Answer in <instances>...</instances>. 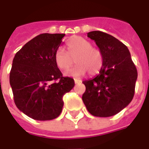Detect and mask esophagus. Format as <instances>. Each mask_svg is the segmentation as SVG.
<instances>
[{"label":"esophagus","mask_w":149,"mask_h":149,"mask_svg":"<svg viewBox=\"0 0 149 149\" xmlns=\"http://www.w3.org/2000/svg\"><path fill=\"white\" fill-rule=\"evenodd\" d=\"M74 82H75V83H76V84H77V83H80L81 80H79V79H74Z\"/></svg>","instance_id":"34e87169"}]
</instances>
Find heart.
I'll use <instances>...</instances> for the list:
<instances>
[{
  "label": "heart",
  "mask_w": 149,
  "mask_h": 149,
  "mask_svg": "<svg viewBox=\"0 0 149 149\" xmlns=\"http://www.w3.org/2000/svg\"><path fill=\"white\" fill-rule=\"evenodd\" d=\"M93 43L82 37H75L66 42V52L59 48L54 54V62L58 68L66 70L73 64V68L65 72L66 76L78 77L86 72L89 75L97 74L104 64V55L102 50L93 47Z\"/></svg>",
  "instance_id": "obj_1"
}]
</instances>
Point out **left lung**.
<instances>
[{"instance_id": "obj_1", "label": "left lung", "mask_w": 149, "mask_h": 149, "mask_svg": "<svg viewBox=\"0 0 149 149\" xmlns=\"http://www.w3.org/2000/svg\"><path fill=\"white\" fill-rule=\"evenodd\" d=\"M93 40L104 55L100 73L83 81L86 91L83 101L90 114L109 117L125 108L133 99L138 72L128 47L112 35L91 31Z\"/></svg>"}]
</instances>
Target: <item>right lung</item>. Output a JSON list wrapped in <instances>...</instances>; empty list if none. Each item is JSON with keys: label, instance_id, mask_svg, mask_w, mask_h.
<instances>
[{"label": "right lung", "instance_id": "add662e5", "mask_svg": "<svg viewBox=\"0 0 149 149\" xmlns=\"http://www.w3.org/2000/svg\"><path fill=\"white\" fill-rule=\"evenodd\" d=\"M64 36L38 35L27 42L13 60L10 84L14 102L18 109L35 120L57 118L63 106V96L74 87L73 79L63 77L54 62L55 52Z\"/></svg>", "mask_w": 149, "mask_h": 149}]
</instances>
